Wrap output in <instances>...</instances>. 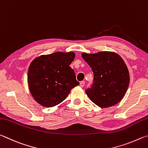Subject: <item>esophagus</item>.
<instances>
[{"label":"esophagus","instance_id":"1","mask_svg":"<svg viewBox=\"0 0 148 148\" xmlns=\"http://www.w3.org/2000/svg\"><path fill=\"white\" fill-rule=\"evenodd\" d=\"M85 85V82L84 81H81V82H80V86H81V87H83Z\"/></svg>","mask_w":148,"mask_h":148}]
</instances>
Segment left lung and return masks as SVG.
Segmentation results:
<instances>
[{"label": "left lung", "instance_id": "obj_1", "mask_svg": "<svg viewBox=\"0 0 148 148\" xmlns=\"http://www.w3.org/2000/svg\"><path fill=\"white\" fill-rule=\"evenodd\" d=\"M82 57L94 73L92 86L86 90L92 101L101 108L112 107L120 102L129 84L128 69L121 57L110 51L83 53Z\"/></svg>", "mask_w": 148, "mask_h": 148}]
</instances>
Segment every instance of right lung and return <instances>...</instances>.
Wrapping results in <instances>:
<instances>
[{"label":"right lung","instance_id":"obj_1","mask_svg":"<svg viewBox=\"0 0 148 148\" xmlns=\"http://www.w3.org/2000/svg\"><path fill=\"white\" fill-rule=\"evenodd\" d=\"M73 52H56L41 55L31 62L28 71L30 92L39 104L53 107L66 99L72 88L79 84L69 65Z\"/></svg>","mask_w":148,"mask_h":148}]
</instances>
